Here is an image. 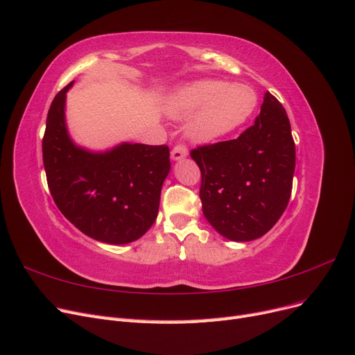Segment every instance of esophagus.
<instances>
[{
	"mask_svg": "<svg viewBox=\"0 0 355 355\" xmlns=\"http://www.w3.org/2000/svg\"><path fill=\"white\" fill-rule=\"evenodd\" d=\"M188 157V149L184 145H176L173 149H171V159L173 161H180Z\"/></svg>",
	"mask_w": 355,
	"mask_h": 355,
	"instance_id": "1",
	"label": "esophagus"
}]
</instances>
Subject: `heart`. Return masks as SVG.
<instances>
[{"instance_id": "b5f03b06", "label": "heart", "mask_w": 355, "mask_h": 355, "mask_svg": "<svg viewBox=\"0 0 355 355\" xmlns=\"http://www.w3.org/2000/svg\"><path fill=\"white\" fill-rule=\"evenodd\" d=\"M257 93L247 84L200 80L180 87L168 102L167 114L187 123V136L196 144H211L237 130L257 108Z\"/></svg>"}]
</instances>
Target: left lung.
<instances>
[{
    "label": "left lung",
    "mask_w": 355,
    "mask_h": 355,
    "mask_svg": "<svg viewBox=\"0 0 355 355\" xmlns=\"http://www.w3.org/2000/svg\"><path fill=\"white\" fill-rule=\"evenodd\" d=\"M201 170L202 213L222 237H262L286 210L295 173V142L286 110L266 92L261 114L232 141L191 151Z\"/></svg>",
    "instance_id": "1"
}]
</instances>
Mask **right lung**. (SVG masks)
I'll list each match as a JSON object with an SVG mask.
<instances>
[{
	"mask_svg": "<svg viewBox=\"0 0 355 355\" xmlns=\"http://www.w3.org/2000/svg\"><path fill=\"white\" fill-rule=\"evenodd\" d=\"M72 85L53 99L42 139L51 197L63 216L90 239L106 244L136 241L157 219L170 171L168 148L121 142L92 151L77 145L65 114Z\"/></svg>",
	"mask_w": 355,
	"mask_h": 355,
	"instance_id": "obj_1",
	"label": "right lung"
}]
</instances>
